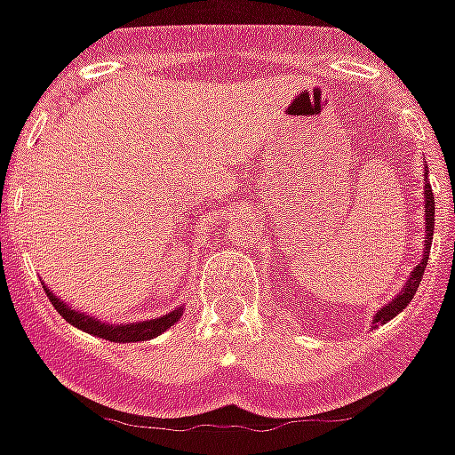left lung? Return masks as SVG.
<instances>
[{"label":"left lung","mask_w":455,"mask_h":455,"mask_svg":"<svg viewBox=\"0 0 455 455\" xmlns=\"http://www.w3.org/2000/svg\"><path fill=\"white\" fill-rule=\"evenodd\" d=\"M427 180V177H426ZM432 231H435V196H432V189L430 184H426V234H427V240H426V254H423V259H420V264L413 268L411 278L407 280V285L402 287V291L397 294V297L390 301L387 306H383L381 311L376 313L374 317V324H386L387 320H393L397 313H402L404 308L409 306V301L413 299V294H416V290H419L420 280H423V273H426V266H427V257H430V245H432Z\"/></svg>","instance_id":"1"}]
</instances>
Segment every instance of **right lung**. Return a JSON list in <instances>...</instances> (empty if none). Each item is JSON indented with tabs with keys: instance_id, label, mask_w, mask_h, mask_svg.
I'll list each match as a JSON object with an SVG mask.
<instances>
[{
	"instance_id": "right-lung-1",
	"label": "right lung",
	"mask_w": 455,
	"mask_h": 455,
	"mask_svg": "<svg viewBox=\"0 0 455 455\" xmlns=\"http://www.w3.org/2000/svg\"><path fill=\"white\" fill-rule=\"evenodd\" d=\"M46 294H48V299H51V304L55 306V311L60 313V315L65 317L69 324H74V327H79V330L88 331V334L100 336V339H107V341H114V343L149 341V339L158 336L161 331L168 330V327H172V324L180 320V315H182V308H177V311L168 313V315L154 317V320H147V323L116 324V327H112V324L102 323V320H98V317L84 315V313L74 311V308H69L68 304H62L60 299L55 297V294H51L48 290H46Z\"/></svg>"
}]
</instances>
